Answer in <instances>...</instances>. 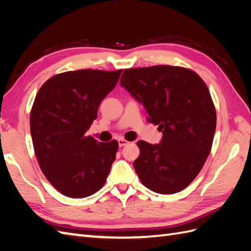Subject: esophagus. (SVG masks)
<instances>
[{
	"mask_svg": "<svg viewBox=\"0 0 251 251\" xmlns=\"http://www.w3.org/2000/svg\"><path fill=\"white\" fill-rule=\"evenodd\" d=\"M128 143H130V141H127V140L124 139V138H119V139H118V144H119L120 148H123V147L126 146V144H128Z\"/></svg>",
	"mask_w": 251,
	"mask_h": 251,
	"instance_id": "obj_1",
	"label": "esophagus"
}]
</instances>
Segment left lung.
I'll list each match as a JSON object with an SVG mask.
<instances>
[{"mask_svg":"<svg viewBox=\"0 0 251 251\" xmlns=\"http://www.w3.org/2000/svg\"><path fill=\"white\" fill-rule=\"evenodd\" d=\"M120 86L163 134L160 144L137 142L133 165L141 183L162 195L183 191L202 170L215 136L216 109L206 83L187 68L158 65L126 69Z\"/></svg>","mask_w":251,"mask_h":251,"instance_id":"obj_1","label":"left lung"}]
</instances>
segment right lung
Masks as SVG:
<instances>
[{
  "mask_svg": "<svg viewBox=\"0 0 251 251\" xmlns=\"http://www.w3.org/2000/svg\"><path fill=\"white\" fill-rule=\"evenodd\" d=\"M123 70L83 69L50 77L30 112L34 153L45 177L69 198H86L103 186L118 142L96 141L86 132Z\"/></svg>",
  "mask_w": 251,
  "mask_h": 251,
  "instance_id": "add662e5",
  "label": "right lung"
}]
</instances>
